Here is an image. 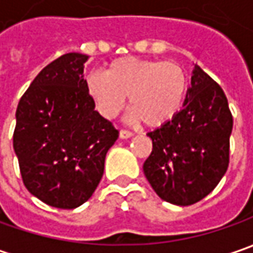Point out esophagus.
Here are the masks:
<instances>
[{
	"mask_svg": "<svg viewBox=\"0 0 253 253\" xmlns=\"http://www.w3.org/2000/svg\"><path fill=\"white\" fill-rule=\"evenodd\" d=\"M131 136H133L132 132L125 131V129H121V131H120V138H121V139H128V138H131Z\"/></svg>",
	"mask_w": 253,
	"mask_h": 253,
	"instance_id": "esophagus-1",
	"label": "esophagus"
}]
</instances>
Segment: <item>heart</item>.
I'll return each instance as SVG.
<instances>
[{"label": "heart", "mask_w": 253, "mask_h": 253, "mask_svg": "<svg viewBox=\"0 0 253 253\" xmlns=\"http://www.w3.org/2000/svg\"><path fill=\"white\" fill-rule=\"evenodd\" d=\"M85 85L104 118L117 117L129 95V118L159 128L180 112L189 82L184 69L174 62L124 56L107 64L104 74H88Z\"/></svg>", "instance_id": "b5f03b06"}]
</instances>
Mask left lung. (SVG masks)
<instances>
[{
  "mask_svg": "<svg viewBox=\"0 0 253 253\" xmlns=\"http://www.w3.org/2000/svg\"><path fill=\"white\" fill-rule=\"evenodd\" d=\"M232 115L222 88L200 66L174 120L148 133L152 153L143 173L162 200L190 206L209 196L229 163Z\"/></svg>",
  "mask_w": 253,
  "mask_h": 253,
  "instance_id": "1",
  "label": "left lung"
}]
</instances>
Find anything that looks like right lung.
Instances as JSON below:
<instances>
[{
    "label": "right lung",
    "mask_w": 253,
    "mask_h": 253,
    "mask_svg": "<svg viewBox=\"0 0 253 253\" xmlns=\"http://www.w3.org/2000/svg\"><path fill=\"white\" fill-rule=\"evenodd\" d=\"M87 54L66 53L35 77L16 108L14 151L25 187L56 209L90 199L118 139L111 122L95 111L84 80Z\"/></svg>",
    "instance_id": "right-lung-1"
}]
</instances>
